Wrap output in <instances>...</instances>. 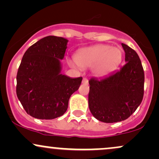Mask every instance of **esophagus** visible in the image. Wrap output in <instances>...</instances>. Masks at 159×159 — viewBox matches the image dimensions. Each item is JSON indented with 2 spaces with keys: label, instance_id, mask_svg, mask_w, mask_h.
Segmentation results:
<instances>
[{
  "label": "esophagus",
  "instance_id": "34e87169",
  "mask_svg": "<svg viewBox=\"0 0 159 159\" xmlns=\"http://www.w3.org/2000/svg\"><path fill=\"white\" fill-rule=\"evenodd\" d=\"M82 83L85 84H88V80H87V78H84L83 81H82Z\"/></svg>",
  "mask_w": 159,
  "mask_h": 159
}]
</instances>
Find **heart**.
<instances>
[{"label":"heart","mask_w":159,"mask_h":159,"mask_svg":"<svg viewBox=\"0 0 159 159\" xmlns=\"http://www.w3.org/2000/svg\"><path fill=\"white\" fill-rule=\"evenodd\" d=\"M123 60V53L118 47L109 45H96L82 49L75 55V62L81 68L93 66V73L97 76L108 75L119 66Z\"/></svg>","instance_id":"b5f03b06"}]
</instances>
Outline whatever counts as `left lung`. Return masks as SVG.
Here are the masks:
<instances>
[{
    "label": "left lung",
    "mask_w": 159,
    "mask_h": 159,
    "mask_svg": "<svg viewBox=\"0 0 159 159\" xmlns=\"http://www.w3.org/2000/svg\"><path fill=\"white\" fill-rule=\"evenodd\" d=\"M125 64L120 70L89 81V108L96 119L106 123L126 120L141 103L144 72L136 52L122 43Z\"/></svg>",
    "instance_id": "1"
}]
</instances>
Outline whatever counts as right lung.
<instances>
[{
	"label": "right lung",
	"instance_id": "add662e5",
	"mask_svg": "<svg viewBox=\"0 0 159 159\" xmlns=\"http://www.w3.org/2000/svg\"><path fill=\"white\" fill-rule=\"evenodd\" d=\"M68 40L55 36L43 38L24 54L16 76V94L33 117L52 120L65 114L71 95L78 90L82 77L61 74Z\"/></svg>",
	"mask_w": 159,
	"mask_h": 159
}]
</instances>
